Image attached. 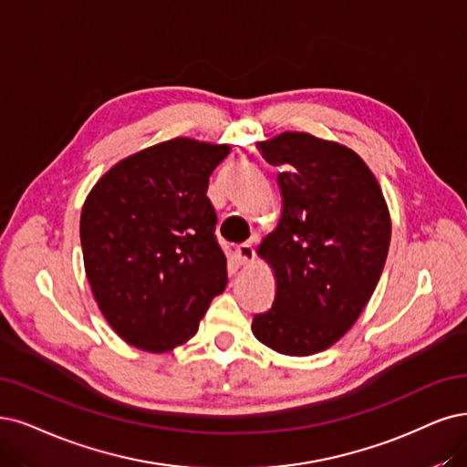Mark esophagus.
Listing matches in <instances>:
<instances>
[{
	"mask_svg": "<svg viewBox=\"0 0 467 467\" xmlns=\"http://www.w3.org/2000/svg\"><path fill=\"white\" fill-rule=\"evenodd\" d=\"M234 254H236V260L243 264V265H246V264H250L254 257H255V250H254V246H252V243H243V244H238L236 248H234Z\"/></svg>",
	"mask_w": 467,
	"mask_h": 467,
	"instance_id": "34e87169",
	"label": "esophagus"
}]
</instances>
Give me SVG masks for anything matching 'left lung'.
<instances>
[{
	"instance_id": "left-lung-1",
	"label": "left lung",
	"mask_w": 467,
	"mask_h": 467,
	"mask_svg": "<svg viewBox=\"0 0 467 467\" xmlns=\"http://www.w3.org/2000/svg\"><path fill=\"white\" fill-rule=\"evenodd\" d=\"M260 150L281 167L283 217L260 246L277 295L252 331L275 352L312 356L347 333L369 302L389 254V210L373 172L348 148L283 132Z\"/></svg>"
}]
</instances>
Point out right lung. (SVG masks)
I'll return each instance as SVG.
<instances>
[{"label":"right lung","mask_w":467,"mask_h":467,"mask_svg":"<svg viewBox=\"0 0 467 467\" xmlns=\"http://www.w3.org/2000/svg\"><path fill=\"white\" fill-rule=\"evenodd\" d=\"M229 146L175 138L138 151L86 198L80 244L86 277L111 329L153 354L192 338L227 286V257L207 198Z\"/></svg>","instance_id":"1"}]
</instances>
